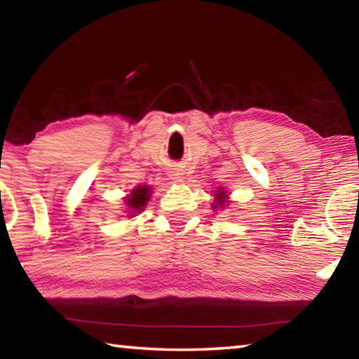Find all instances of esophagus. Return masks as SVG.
<instances>
[{
    "label": "esophagus",
    "mask_w": 359,
    "mask_h": 359,
    "mask_svg": "<svg viewBox=\"0 0 359 359\" xmlns=\"http://www.w3.org/2000/svg\"><path fill=\"white\" fill-rule=\"evenodd\" d=\"M171 179L174 182H184V175H182L179 171H172L171 172Z\"/></svg>",
    "instance_id": "obj_1"
}]
</instances>
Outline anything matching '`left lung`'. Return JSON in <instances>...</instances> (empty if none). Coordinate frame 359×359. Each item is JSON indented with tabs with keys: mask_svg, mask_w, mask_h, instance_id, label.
Returning a JSON list of instances; mask_svg holds the SVG:
<instances>
[{
	"mask_svg": "<svg viewBox=\"0 0 359 359\" xmlns=\"http://www.w3.org/2000/svg\"><path fill=\"white\" fill-rule=\"evenodd\" d=\"M229 203V198H228V191L224 190V188H218V190H215V194H214V203H212V209L217 210V209H223L224 205H228Z\"/></svg>",
	"mask_w": 359,
	"mask_h": 359,
	"instance_id": "obj_1",
	"label": "left lung"
}]
</instances>
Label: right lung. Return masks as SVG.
Masks as SVG:
<instances>
[{"instance_id": "add662e5", "label": "right lung", "mask_w": 359, "mask_h": 359, "mask_svg": "<svg viewBox=\"0 0 359 359\" xmlns=\"http://www.w3.org/2000/svg\"><path fill=\"white\" fill-rule=\"evenodd\" d=\"M151 196V187L149 185H137L131 190L128 196H125V204L128 208V217H135L136 214H141L145 205L150 201Z\"/></svg>"}]
</instances>
